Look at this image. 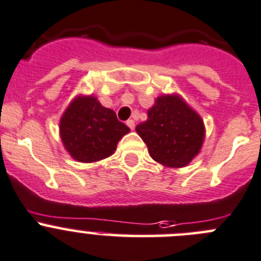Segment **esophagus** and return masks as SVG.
<instances>
[{
    "label": "esophagus",
    "instance_id": "1",
    "mask_svg": "<svg viewBox=\"0 0 261 261\" xmlns=\"http://www.w3.org/2000/svg\"><path fill=\"white\" fill-rule=\"evenodd\" d=\"M126 123H127V126L131 128V130H134V128H135V121H134V119H128Z\"/></svg>",
    "mask_w": 261,
    "mask_h": 261
}]
</instances>
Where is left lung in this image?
<instances>
[{"mask_svg": "<svg viewBox=\"0 0 261 261\" xmlns=\"http://www.w3.org/2000/svg\"><path fill=\"white\" fill-rule=\"evenodd\" d=\"M150 157L166 167H184L201 152L203 119L179 94L161 95L148 109V118L136 126Z\"/></svg>", "mask_w": 261, "mask_h": 261, "instance_id": "8db88e82", "label": "left lung"}]
</instances>
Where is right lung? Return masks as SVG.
<instances>
[{
	"label": "right lung",
	"instance_id": "1",
	"mask_svg": "<svg viewBox=\"0 0 261 261\" xmlns=\"http://www.w3.org/2000/svg\"><path fill=\"white\" fill-rule=\"evenodd\" d=\"M130 128L119 122L116 113L106 108L94 95H77L59 122L65 150L73 160L91 164L109 157Z\"/></svg>",
	"mask_w": 261,
	"mask_h": 261
}]
</instances>
